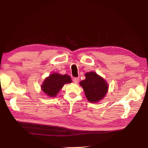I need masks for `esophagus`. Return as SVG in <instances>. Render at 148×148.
Wrapping results in <instances>:
<instances>
[{"instance_id": "34e87169", "label": "esophagus", "mask_w": 148, "mask_h": 148, "mask_svg": "<svg viewBox=\"0 0 148 148\" xmlns=\"http://www.w3.org/2000/svg\"><path fill=\"white\" fill-rule=\"evenodd\" d=\"M72 81H74V83H78V82L79 81V77H74Z\"/></svg>"}]
</instances>
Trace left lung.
I'll return each instance as SVG.
<instances>
[{"label":"left lung","mask_w":148,"mask_h":148,"mask_svg":"<svg viewBox=\"0 0 148 148\" xmlns=\"http://www.w3.org/2000/svg\"><path fill=\"white\" fill-rule=\"evenodd\" d=\"M85 77L86 79L81 81L79 84L84 90L87 99L92 103L99 102L108 92V83L103 78L94 72H88Z\"/></svg>","instance_id":"obj_1"}]
</instances>
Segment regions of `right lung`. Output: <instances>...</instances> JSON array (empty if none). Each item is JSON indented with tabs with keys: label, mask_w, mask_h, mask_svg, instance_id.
<instances>
[{
	"label": "right lung",
	"mask_w": 148,
	"mask_h": 148,
	"mask_svg": "<svg viewBox=\"0 0 148 148\" xmlns=\"http://www.w3.org/2000/svg\"><path fill=\"white\" fill-rule=\"evenodd\" d=\"M71 78L69 75L53 73L44 81L42 85H41V89L48 96L55 97L65 84L71 83Z\"/></svg>",
	"instance_id": "add662e5"
}]
</instances>
